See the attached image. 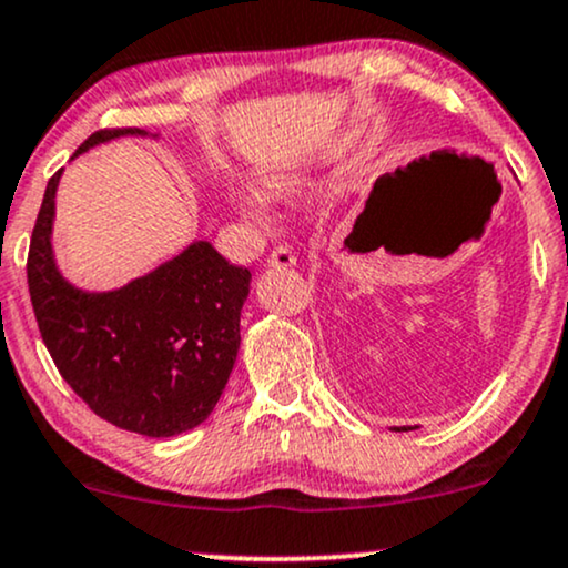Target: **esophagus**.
I'll return each mask as SVG.
<instances>
[{"instance_id":"esophagus-1","label":"esophagus","mask_w":568,"mask_h":568,"mask_svg":"<svg viewBox=\"0 0 568 568\" xmlns=\"http://www.w3.org/2000/svg\"><path fill=\"white\" fill-rule=\"evenodd\" d=\"M266 264H270V266H291V264H296V256H293L291 245L280 243L270 251V256H266Z\"/></svg>"}]
</instances>
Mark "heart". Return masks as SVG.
Masks as SVG:
<instances>
[{
  "label": "heart",
  "instance_id": "obj_1",
  "mask_svg": "<svg viewBox=\"0 0 568 568\" xmlns=\"http://www.w3.org/2000/svg\"><path fill=\"white\" fill-rule=\"evenodd\" d=\"M237 203H241V209L251 216H258L264 211V197L258 193H241L237 195Z\"/></svg>",
  "mask_w": 568,
  "mask_h": 568
}]
</instances>
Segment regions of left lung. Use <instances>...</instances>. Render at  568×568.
<instances>
[{"label":"left lung","instance_id":"left-lung-1","mask_svg":"<svg viewBox=\"0 0 568 568\" xmlns=\"http://www.w3.org/2000/svg\"><path fill=\"white\" fill-rule=\"evenodd\" d=\"M394 432H409V426H402V428H394Z\"/></svg>","mask_w":568,"mask_h":568}]
</instances>
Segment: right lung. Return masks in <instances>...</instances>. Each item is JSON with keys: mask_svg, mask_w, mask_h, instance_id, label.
<instances>
[{"mask_svg": "<svg viewBox=\"0 0 568 568\" xmlns=\"http://www.w3.org/2000/svg\"><path fill=\"white\" fill-rule=\"evenodd\" d=\"M142 129H100L81 145ZM47 182L29 248V293L39 333L65 384L94 415L124 432L174 436L216 407L241 346V310L251 272L214 245H193L119 291L87 293L52 256L54 190Z\"/></svg>", "mask_w": 568, "mask_h": 568, "instance_id": "add662e5", "label": "right lung"}]
</instances>
